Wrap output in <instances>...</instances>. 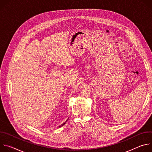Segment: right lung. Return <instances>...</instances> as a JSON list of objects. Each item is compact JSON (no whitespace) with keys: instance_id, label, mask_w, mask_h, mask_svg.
<instances>
[{"instance_id":"1","label":"right lung","mask_w":152,"mask_h":152,"mask_svg":"<svg viewBox=\"0 0 152 152\" xmlns=\"http://www.w3.org/2000/svg\"><path fill=\"white\" fill-rule=\"evenodd\" d=\"M67 120H68V119H67V120H66V122H67ZM66 122H65V123H63V124H61V126H59V127H61V126H63V125H64V124H66Z\"/></svg>"}]
</instances>
